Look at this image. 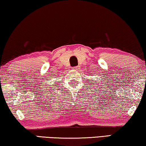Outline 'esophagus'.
Masks as SVG:
<instances>
[{
  "mask_svg": "<svg viewBox=\"0 0 146 146\" xmlns=\"http://www.w3.org/2000/svg\"><path fill=\"white\" fill-rule=\"evenodd\" d=\"M73 70H78L80 69V67L79 66H75V67H73L72 68Z\"/></svg>",
  "mask_w": 146,
  "mask_h": 146,
  "instance_id": "34e87169",
  "label": "esophagus"
}]
</instances>
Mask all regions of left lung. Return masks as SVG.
Returning a JSON list of instances; mask_svg holds the SVG:
<instances>
[{
  "label": "left lung",
  "mask_w": 146,
  "mask_h": 146,
  "mask_svg": "<svg viewBox=\"0 0 146 146\" xmlns=\"http://www.w3.org/2000/svg\"><path fill=\"white\" fill-rule=\"evenodd\" d=\"M96 84H97V83H96Z\"/></svg>",
  "instance_id": "8db88e82"
}]
</instances>
